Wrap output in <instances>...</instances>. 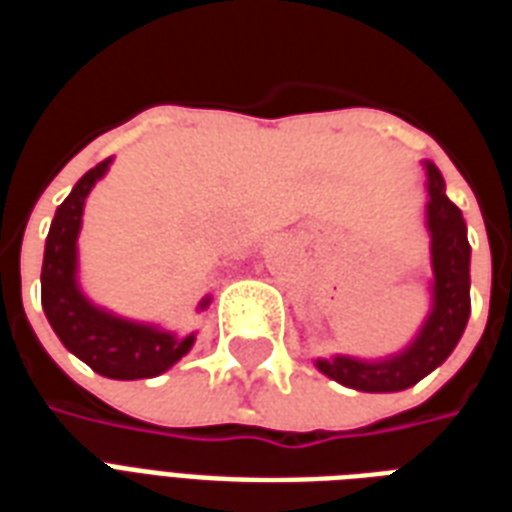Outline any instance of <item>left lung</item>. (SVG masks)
<instances>
[{
    "mask_svg": "<svg viewBox=\"0 0 512 512\" xmlns=\"http://www.w3.org/2000/svg\"><path fill=\"white\" fill-rule=\"evenodd\" d=\"M428 167V230L433 255V312L403 354L384 362H359L351 356L318 359V370L337 384L359 392H400L425 378L452 354L469 321V238L458 205L444 194V180Z\"/></svg>",
    "mask_w": 512,
    "mask_h": 512,
    "instance_id": "8db88e82",
    "label": "left lung"
}]
</instances>
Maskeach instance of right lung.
Wrapping results in <instances>:
<instances>
[{
  "label": "right lung",
  "mask_w": 512,
  "mask_h": 512,
  "mask_svg": "<svg viewBox=\"0 0 512 512\" xmlns=\"http://www.w3.org/2000/svg\"><path fill=\"white\" fill-rule=\"evenodd\" d=\"M109 161L112 158L95 164L54 213L40 271V304L51 329L73 356L93 367L98 376L134 381L169 370L180 356L189 354L194 334L178 340L153 326L115 318L93 307L76 285V238L82 227L84 200L95 180L109 169ZM202 307H208V301H202Z\"/></svg>",
  "instance_id": "obj_1"
}]
</instances>
